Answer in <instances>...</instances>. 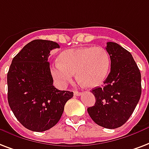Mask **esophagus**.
<instances>
[{"mask_svg": "<svg viewBox=\"0 0 149 149\" xmlns=\"http://www.w3.org/2000/svg\"><path fill=\"white\" fill-rule=\"evenodd\" d=\"M82 95V93L81 92H78V91H74V95L76 96H80V95Z\"/></svg>", "mask_w": 149, "mask_h": 149, "instance_id": "obj_1", "label": "esophagus"}]
</instances>
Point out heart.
I'll list each match as a JSON object with an SVG mask.
<instances>
[{"label": "heart", "mask_w": 149, "mask_h": 149, "mask_svg": "<svg viewBox=\"0 0 149 149\" xmlns=\"http://www.w3.org/2000/svg\"><path fill=\"white\" fill-rule=\"evenodd\" d=\"M110 63L109 54L104 47H79L62 52L59 61L51 67V73L61 87L72 81L74 73L86 87H96L106 79Z\"/></svg>", "instance_id": "1"}]
</instances>
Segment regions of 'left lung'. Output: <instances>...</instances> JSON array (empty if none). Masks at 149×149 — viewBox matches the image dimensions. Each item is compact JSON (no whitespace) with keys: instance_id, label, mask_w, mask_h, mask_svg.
<instances>
[{"instance_id":"obj_1","label":"left lung","mask_w":149,"mask_h":149,"mask_svg":"<svg viewBox=\"0 0 149 149\" xmlns=\"http://www.w3.org/2000/svg\"><path fill=\"white\" fill-rule=\"evenodd\" d=\"M111 71L101 87L92 90L96 99L88 114L97 125L108 129L127 122L141 95L140 70L130 52L114 42H107Z\"/></svg>"}]
</instances>
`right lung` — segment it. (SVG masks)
<instances>
[{
    "label": "right lung",
    "mask_w": 149,
    "mask_h": 149,
    "mask_svg": "<svg viewBox=\"0 0 149 149\" xmlns=\"http://www.w3.org/2000/svg\"><path fill=\"white\" fill-rule=\"evenodd\" d=\"M56 42L34 40L14 57L9 68L8 101L11 111L25 127L36 132L49 130L58 122L73 92L53 86L50 52Z\"/></svg>",
    "instance_id": "add662e5"
}]
</instances>
